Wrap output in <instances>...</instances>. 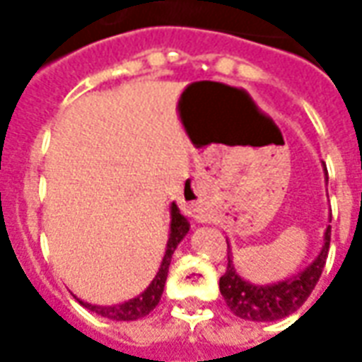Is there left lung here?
Wrapping results in <instances>:
<instances>
[{"label": "left lung", "instance_id": "obj_1", "mask_svg": "<svg viewBox=\"0 0 362 362\" xmlns=\"http://www.w3.org/2000/svg\"><path fill=\"white\" fill-rule=\"evenodd\" d=\"M324 170H326V165H324ZM329 238H332V227L327 225L326 233H324L322 250H320V254L314 258L310 266L304 267L303 272L288 277V279L269 283V285H254L250 281L243 279L236 273L230 246H228V266L225 275L219 279V288L230 312L243 320L273 322V320L285 318L288 314L298 310L304 304V300L310 296L312 288L316 287L320 275H322V269L326 266Z\"/></svg>", "mask_w": 362, "mask_h": 362}]
</instances>
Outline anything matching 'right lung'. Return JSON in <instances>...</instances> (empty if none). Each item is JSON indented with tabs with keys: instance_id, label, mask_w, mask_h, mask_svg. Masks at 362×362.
<instances>
[{
	"instance_id": "1",
	"label": "right lung",
	"mask_w": 362,
	"mask_h": 362,
	"mask_svg": "<svg viewBox=\"0 0 362 362\" xmlns=\"http://www.w3.org/2000/svg\"><path fill=\"white\" fill-rule=\"evenodd\" d=\"M189 223L178 209V205H170V235H168V243H166V252L165 258L160 262L155 279L151 281V285L141 295H137L135 298H129L126 303L122 304H112V306H100V304H90L83 303L81 298H77L79 303L89 308L90 312H96L98 316L110 320H118V322H132V320H139L143 316H147L160 300L163 291H165L166 275H168V266H170V259L176 250V246L182 243V238L188 235Z\"/></svg>"
}]
</instances>
